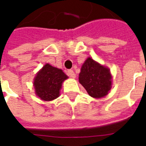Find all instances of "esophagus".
Returning <instances> with one entry per match:
<instances>
[{"label": "esophagus", "mask_w": 146, "mask_h": 146, "mask_svg": "<svg viewBox=\"0 0 146 146\" xmlns=\"http://www.w3.org/2000/svg\"><path fill=\"white\" fill-rule=\"evenodd\" d=\"M67 75L70 76V77H72V78H74L76 75H75V73L73 72V70H67Z\"/></svg>", "instance_id": "esophagus-1"}]
</instances>
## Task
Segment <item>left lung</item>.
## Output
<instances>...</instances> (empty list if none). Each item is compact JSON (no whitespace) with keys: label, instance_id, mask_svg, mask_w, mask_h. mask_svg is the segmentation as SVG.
<instances>
[{"label":"left lung","instance_id":"1","mask_svg":"<svg viewBox=\"0 0 146 146\" xmlns=\"http://www.w3.org/2000/svg\"><path fill=\"white\" fill-rule=\"evenodd\" d=\"M112 76L107 68L96 62L92 58H87L79 74V81L90 96L102 98L111 88Z\"/></svg>","mask_w":146,"mask_h":146}]
</instances>
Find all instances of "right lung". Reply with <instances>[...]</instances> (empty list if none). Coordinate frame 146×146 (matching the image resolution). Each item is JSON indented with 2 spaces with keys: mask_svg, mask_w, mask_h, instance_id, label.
Returning a JSON list of instances; mask_svg holds the SVG:
<instances>
[{
  "mask_svg": "<svg viewBox=\"0 0 146 146\" xmlns=\"http://www.w3.org/2000/svg\"><path fill=\"white\" fill-rule=\"evenodd\" d=\"M67 76L62 70L46 64L34 80L36 95L42 100L51 101L59 96L62 84Z\"/></svg>",
  "mask_w": 146,
  "mask_h": 146,
  "instance_id": "right-lung-1",
  "label": "right lung"
}]
</instances>
